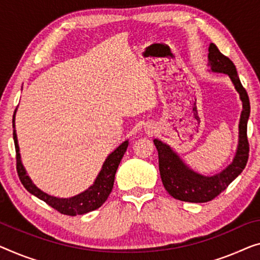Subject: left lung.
Wrapping results in <instances>:
<instances>
[{
  "label": "left lung",
  "mask_w": 260,
  "mask_h": 260,
  "mask_svg": "<svg viewBox=\"0 0 260 260\" xmlns=\"http://www.w3.org/2000/svg\"><path fill=\"white\" fill-rule=\"evenodd\" d=\"M208 58L212 71L225 73L230 77L243 103V111L239 121L238 149L232 164L214 176L200 175L189 169L169 146L160 140H154V145L158 153V169L166 190L174 199L191 203L209 202L225 190L228 185L245 168L250 152V145L247 140L250 100L247 92L239 80L235 64L230 58L224 56L214 43L209 46Z\"/></svg>",
  "instance_id": "left-lung-1"
}]
</instances>
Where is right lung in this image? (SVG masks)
Segmentation results:
<instances>
[{
	"label": "right lung",
	"mask_w": 260,
	"mask_h": 260,
	"mask_svg": "<svg viewBox=\"0 0 260 260\" xmlns=\"http://www.w3.org/2000/svg\"><path fill=\"white\" fill-rule=\"evenodd\" d=\"M13 127L15 128V113L13 117ZM13 137L15 142V150H16V169L19 181L22 182L23 187L30 193H32V195L38 197L40 200L44 201L51 208L56 209L58 212L68 216L87 214V212L95 210V209L100 208L105 203L107 197L110 196L112 189H113L115 173H117L120 161H121L123 154H125L127 149V146H128V141H125L113 153L108 155V157L104 162L103 168L100 170L94 183L87 190H85L84 192H81L77 196H73L71 199H58V197L50 196L48 193L40 190L31 182L21 162V155H19L17 137L15 131L13 132Z\"/></svg>",
	"instance_id": "1"
}]
</instances>
